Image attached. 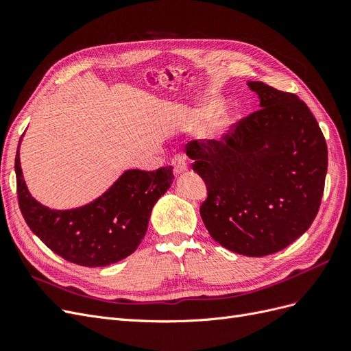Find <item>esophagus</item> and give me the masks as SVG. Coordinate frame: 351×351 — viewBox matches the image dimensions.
Here are the masks:
<instances>
[{"label":"esophagus","mask_w":351,"mask_h":351,"mask_svg":"<svg viewBox=\"0 0 351 351\" xmlns=\"http://www.w3.org/2000/svg\"><path fill=\"white\" fill-rule=\"evenodd\" d=\"M171 164H173V167H174L176 176L187 171V159H186V155H183V154H177V155L173 158Z\"/></svg>","instance_id":"esophagus-1"}]
</instances>
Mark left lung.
<instances>
[{
    "label": "left lung",
    "mask_w": 351,
    "mask_h": 351,
    "mask_svg": "<svg viewBox=\"0 0 351 351\" xmlns=\"http://www.w3.org/2000/svg\"><path fill=\"white\" fill-rule=\"evenodd\" d=\"M261 110L224 141H192L186 154L206 184L200 217L210 237L244 256L277 253L312 226L328 168L325 137L294 93L247 82Z\"/></svg>",
    "instance_id": "obj_1"
}]
</instances>
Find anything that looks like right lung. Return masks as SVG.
<instances>
[{
	"label": "right lung",
	"instance_id": "add662e5",
	"mask_svg": "<svg viewBox=\"0 0 351 351\" xmlns=\"http://www.w3.org/2000/svg\"><path fill=\"white\" fill-rule=\"evenodd\" d=\"M19 147L14 162L17 197L26 224L58 256L82 267H107L132 254L146 234L154 205L174 178L173 167L156 171L127 169L90 204L67 210L49 209L29 193Z\"/></svg>",
	"mask_w": 351,
	"mask_h": 351
}]
</instances>
